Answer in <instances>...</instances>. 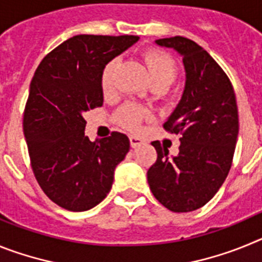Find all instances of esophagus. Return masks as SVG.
Here are the masks:
<instances>
[{"label": "esophagus", "instance_id": "obj_1", "mask_svg": "<svg viewBox=\"0 0 262 262\" xmlns=\"http://www.w3.org/2000/svg\"><path fill=\"white\" fill-rule=\"evenodd\" d=\"M129 144H131V147L133 148H136V147H139V145L143 144V140L140 138H138V136L131 135L129 136Z\"/></svg>", "mask_w": 262, "mask_h": 262}]
</instances>
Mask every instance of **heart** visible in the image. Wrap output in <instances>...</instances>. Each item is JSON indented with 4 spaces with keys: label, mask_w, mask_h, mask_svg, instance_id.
Segmentation results:
<instances>
[{
    "label": "heart",
    "mask_w": 262,
    "mask_h": 262,
    "mask_svg": "<svg viewBox=\"0 0 262 262\" xmlns=\"http://www.w3.org/2000/svg\"><path fill=\"white\" fill-rule=\"evenodd\" d=\"M144 60L152 82H163V84L169 85L174 81L177 76V64L170 55L159 50H148L144 52ZM117 64V57L108 60L101 72L99 81H101V89L105 94L110 93L113 89V76H114ZM149 114H151L149 110L144 106L128 102L118 108L114 119L120 127L129 131H136L142 123V120Z\"/></svg>",
    "instance_id": "heart-1"
}]
</instances>
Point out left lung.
Instances as JSON below:
<instances>
[{"mask_svg": "<svg viewBox=\"0 0 262 262\" xmlns=\"http://www.w3.org/2000/svg\"><path fill=\"white\" fill-rule=\"evenodd\" d=\"M182 55L184 94L164 128L180 136V152L169 157L160 142L156 163L148 169L149 189L173 212L200 209L216 194L232 165L239 134L237 105L228 76L195 41L184 36L156 40Z\"/></svg>", "mask_w": 262, "mask_h": 262, "instance_id": "obj_1", "label": "left lung"}]
</instances>
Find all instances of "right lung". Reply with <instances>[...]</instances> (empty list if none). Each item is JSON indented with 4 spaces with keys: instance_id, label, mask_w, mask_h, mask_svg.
Segmentation results:
<instances>
[{
    "instance_id": "right-lung-1",
    "label": "right lung",
    "mask_w": 262,
    "mask_h": 262,
    "mask_svg": "<svg viewBox=\"0 0 262 262\" xmlns=\"http://www.w3.org/2000/svg\"><path fill=\"white\" fill-rule=\"evenodd\" d=\"M139 40L135 35H76L46 55L30 84L23 133L31 168L62 209L86 211L105 200L129 140L114 131L90 142L84 114L103 103L101 72Z\"/></svg>"
}]
</instances>
